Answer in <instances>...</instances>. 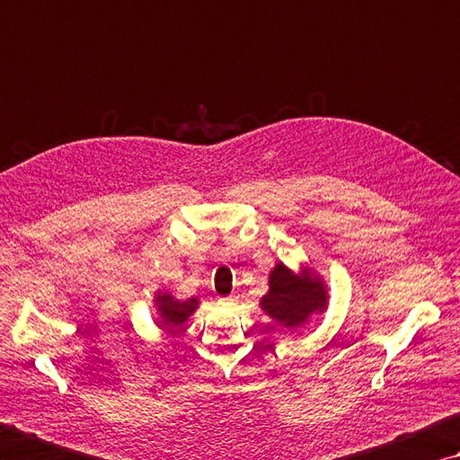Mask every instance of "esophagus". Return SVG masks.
<instances>
[{
    "instance_id": "esophagus-1",
    "label": "esophagus",
    "mask_w": 460,
    "mask_h": 460,
    "mask_svg": "<svg viewBox=\"0 0 460 460\" xmlns=\"http://www.w3.org/2000/svg\"><path fill=\"white\" fill-rule=\"evenodd\" d=\"M235 299H237L235 296H229V297H221V299H219V304H221V305H227V307H229V305H233V304H235Z\"/></svg>"
}]
</instances>
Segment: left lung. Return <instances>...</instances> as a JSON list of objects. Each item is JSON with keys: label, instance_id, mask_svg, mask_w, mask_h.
I'll return each mask as SVG.
<instances>
[{"label": "left lung", "instance_id": "8db88e82", "mask_svg": "<svg viewBox=\"0 0 460 460\" xmlns=\"http://www.w3.org/2000/svg\"><path fill=\"white\" fill-rule=\"evenodd\" d=\"M270 289L259 299V307L270 315L275 325L288 332L302 328L310 317L328 310V286L314 271V267L299 263V270H291L286 263H275L270 271Z\"/></svg>", "mask_w": 460, "mask_h": 460}]
</instances>
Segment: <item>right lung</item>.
Here are the masks:
<instances>
[{
    "mask_svg": "<svg viewBox=\"0 0 460 460\" xmlns=\"http://www.w3.org/2000/svg\"><path fill=\"white\" fill-rule=\"evenodd\" d=\"M199 304H201L199 297L177 299L169 289H158L155 291L153 297V307L158 315V325L169 332L172 328H181V325L197 312Z\"/></svg>",
    "mask_w": 460,
    "mask_h": 460,
    "instance_id": "1",
    "label": "right lung"
}]
</instances>
